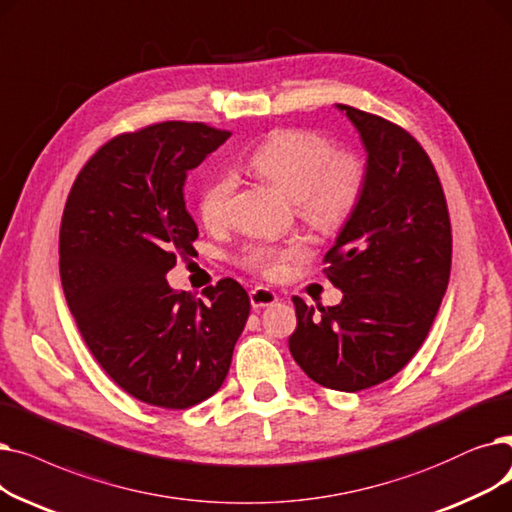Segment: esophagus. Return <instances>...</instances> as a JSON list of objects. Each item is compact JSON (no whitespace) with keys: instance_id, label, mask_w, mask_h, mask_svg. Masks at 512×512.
<instances>
[{"instance_id":"1","label":"esophagus","mask_w":512,"mask_h":512,"mask_svg":"<svg viewBox=\"0 0 512 512\" xmlns=\"http://www.w3.org/2000/svg\"><path fill=\"white\" fill-rule=\"evenodd\" d=\"M277 300H279V298H277V294H275L273 289H269V287H262V285H258V287H254V289L250 291V304H252V308L273 306Z\"/></svg>"}]
</instances>
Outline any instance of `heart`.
I'll list each match as a JSON object with an SVG mask.
<instances>
[{
	"label": "heart",
	"instance_id": "obj_1",
	"mask_svg": "<svg viewBox=\"0 0 512 512\" xmlns=\"http://www.w3.org/2000/svg\"><path fill=\"white\" fill-rule=\"evenodd\" d=\"M254 175L296 202L302 221L323 233L342 227L358 208L367 189V162L352 150H333V143L314 131L279 129L266 137L248 158ZM235 191L231 175H218L200 193L204 225L221 227ZM306 256L300 241L289 246L256 243L243 254V264L264 277H281L291 260Z\"/></svg>",
	"mask_w": 512,
	"mask_h": 512
}]
</instances>
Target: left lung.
<instances>
[{
    "mask_svg": "<svg viewBox=\"0 0 512 512\" xmlns=\"http://www.w3.org/2000/svg\"><path fill=\"white\" fill-rule=\"evenodd\" d=\"M335 106L367 152V189L325 256L344 298L321 314L294 298L289 352L319 385L360 392L402 371L425 342L450 279L452 231L419 141L381 116Z\"/></svg>",
    "mask_w": 512,
    "mask_h": 512,
    "instance_id": "obj_1",
    "label": "left lung"
}]
</instances>
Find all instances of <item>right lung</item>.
<instances>
[{"label":"right lung","instance_id":"1","mask_svg":"<svg viewBox=\"0 0 512 512\" xmlns=\"http://www.w3.org/2000/svg\"><path fill=\"white\" fill-rule=\"evenodd\" d=\"M231 137L204 123H158L110 139L83 166L60 225V279L87 348L133 398L189 408L223 385L250 314L237 281L200 300L168 285L198 227L183 187Z\"/></svg>","mask_w":512,"mask_h":512}]
</instances>
